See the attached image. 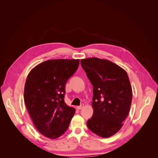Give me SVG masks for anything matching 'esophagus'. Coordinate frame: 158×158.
<instances>
[{"label":"esophagus","mask_w":158,"mask_h":158,"mask_svg":"<svg viewBox=\"0 0 158 158\" xmlns=\"http://www.w3.org/2000/svg\"><path fill=\"white\" fill-rule=\"evenodd\" d=\"M84 105L82 103V104H81L80 106H78V107H77V109H78V110H80V109H83V108H84Z\"/></svg>","instance_id":"34e87169"}]
</instances>
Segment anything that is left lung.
I'll list each match as a JSON object with an SVG mask.
<instances>
[{
    "mask_svg": "<svg viewBox=\"0 0 158 158\" xmlns=\"http://www.w3.org/2000/svg\"><path fill=\"white\" fill-rule=\"evenodd\" d=\"M80 63L94 87V113L87 126L98 136L109 138L122 128L130 111L132 91L128 74L106 59L92 57Z\"/></svg>",
    "mask_w": 158,
    "mask_h": 158,
    "instance_id": "1",
    "label": "left lung"
}]
</instances>
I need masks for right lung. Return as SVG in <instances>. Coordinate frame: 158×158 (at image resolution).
Listing matches in <instances>:
<instances>
[{
  "label": "right lung",
  "instance_id": "obj_1",
  "mask_svg": "<svg viewBox=\"0 0 158 158\" xmlns=\"http://www.w3.org/2000/svg\"><path fill=\"white\" fill-rule=\"evenodd\" d=\"M79 59H51L35 66L28 74L24 102L35 127L55 139L66 131L75 109L64 102L65 85L79 66Z\"/></svg>",
  "mask_w": 158,
  "mask_h": 158
}]
</instances>
